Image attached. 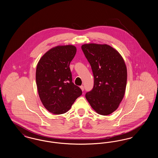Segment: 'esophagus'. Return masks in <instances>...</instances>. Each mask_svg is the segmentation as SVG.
I'll use <instances>...</instances> for the list:
<instances>
[{
  "label": "esophagus",
  "instance_id": "obj_1",
  "mask_svg": "<svg viewBox=\"0 0 158 158\" xmlns=\"http://www.w3.org/2000/svg\"><path fill=\"white\" fill-rule=\"evenodd\" d=\"M80 88H81V89H82V91H83V90H84V86H83V85H82V86H80Z\"/></svg>",
  "mask_w": 158,
  "mask_h": 158
}]
</instances>
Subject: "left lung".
Instances as JSON below:
<instances>
[{"mask_svg": "<svg viewBox=\"0 0 158 158\" xmlns=\"http://www.w3.org/2000/svg\"><path fill=\"white\" fill-rule=\"evenodd\" d=\"M81 48L94 77V87L85 97L98 114L109 115L118 108L125 94V62L120 53L107 44H86Z\"/></svg>", "mask_w": 158, "mask_h": 158, "instance_id": "8db88e82", "label": "left lung"}]
</instances>
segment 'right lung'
<instances>
[{
	"label": "right lung",
	"instance_id": "add662e5",
	"mask_svg": "<svg viewBox=\"0 0 158 158\" xmlns=\"http://www.w3.org/2000/svg\"><path fill=\"white\" fill-rule=\"evenodd\" d=\"M76 53L73 45L57 46L45 53L38 63V95L45 108L54 114L68 112L82 94L81 89L72 82L69 68Z\"/></svg>",
	"mask_w": 158,
	"mask_h": 158
}]
</instances>
